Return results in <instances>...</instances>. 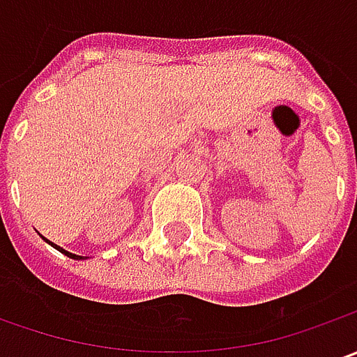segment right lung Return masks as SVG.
<instances>
[{
  "instance_id": "right-lung-1",
  "label": "right lung",
  "mask_w": 357,
  "mask_h": 357,
  "mask_svg": "<svg viewBox=\"0 0 357 357\" xmlns=\"http://www.w3.org/2000/svg\"><path fill=\"white\" fill-rule=\"evenodd\" d=\"M45 240H47V238H45ZM47 242H49V240H47ZM49 244H51L53 248H57V250H59V252H61V254H65V256L73 258V260H83V258H85V256H77V254H73V252H67L65 248H61V246H57V244H53V242H49Z\"/></svg>"
}]
</instances>
